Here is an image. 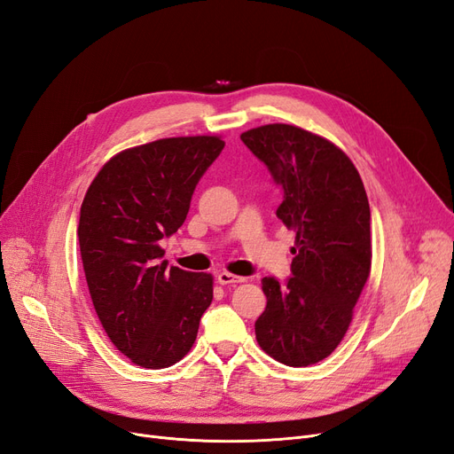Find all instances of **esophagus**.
<instances>
[{"label":"esophagus","mask_w":454,"mask_h":454,"mask_svg":"<svg viewBox=\"0 0 454 454\" xmlns=\"http://www.w3.org/2000/svg\"><path fill=\"white\" fill-rule=\"evenodd\" d=\"M216 282H219L221 286H235V284L245 282V278H241V276H235V274H231V272L223 270V272L216 274Z\"/></svg>","instance_id":"obj_1"}]
</instances>
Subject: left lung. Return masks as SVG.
<instances>
[{"label":"left lung","mask_w":454,"mask_h":454,"mask_svg":"<svg viewBox=\"0 0 454 454\" xmlns=\"http://www.w3.org/2000/svg\"><path fill=\"white\" fill-rule=\"evenodd\" d=\"M284 200L276 216L294 230L291 276H265L255 340L276 362L306 367L333 352L371 270V211L356 167L330 141L289 124L241 135Z\"/></svg>","instance_id":"left-lung-1"}]
</instances>
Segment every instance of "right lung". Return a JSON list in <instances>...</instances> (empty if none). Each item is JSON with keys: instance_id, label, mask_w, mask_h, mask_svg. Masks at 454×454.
Returning a JSON list of instances; mask_svg holds the SVG:
<instances>
[{"instance_id": "right-lung-1", "label": "right lung", "mask_w": 454, "mask_h": 454, "mask_svg": "<svg viewBox=\"0 0 454 454\" xmlns=\"http://www.w3.org/2000/svg\"><path fill=\"white\" fill-rule=\"evenodd\" d=\"M219 137H172L116 153L82 204L80 250L90 299L113 345L163 369L191 350L213 301V276L168 267L160 241L185 223Z\"/></svg>"}]
</instances>
